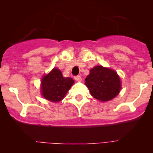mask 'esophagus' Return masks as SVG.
Here are the masks:
<instances>
[{
  "instance_id": "esophagus-1",
  "label": "esophagus",
  "mask_w": 153,
  "mask_h": 153,
  "mask_svg": "<svg viewBox=\"0 0 153 153\" xmlns=\"http://www.w3.org/2000/svg\"><path fill=\"white\" fill-rule=\"evenodd\" d=\"M75 80L77 81H80L81 80V75H76V76H75Z\"/></svg>"
}]
</instances>
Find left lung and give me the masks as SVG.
Returning a JSON list of instances; mask_svg holds the SVG:
<instances>
[{"label":"left lung","mask_w":153,"mask_h":153,"mask_svg":"<svg viewBox=\"0 0 153 153\" xmlns=\"http://www.w3.org/2000/svg\"><path fill=\"white\" fill-rule=\"evenodd\" d=\"M85 81L91 95L101 101L112 100L119 93L121 88L117 72L101 66L92 68Z\"/></svg>","instance_id":"left-lung-1"}]
</instances>
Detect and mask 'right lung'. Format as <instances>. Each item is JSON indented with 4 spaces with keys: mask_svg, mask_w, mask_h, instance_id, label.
<instances>
[{
    "mask_svg": "<svg viewBox=\"0 0 153 153\" xmlns=\"http://www.w3.org/2000/svg\"><path fill=\"white\" fill-rule=\"evenodd\" d=\"M73 84V79L64 78L61 71L54 68L41 80V93L46 99L58 102L64 98Z\"/></svg>",
    "mask_w": 153,
    "mask_h": 153,
    "instance_id": "add662e5",
    "label": "right lung"
}]
</instances>
